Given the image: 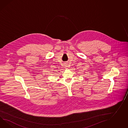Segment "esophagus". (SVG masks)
I'll return each mask as SVG.
<instances>
[{
    "instance_id": "obj_1",
    "label": "esophagus",
    "mask_w": 128,
    "mask_h": 128,
    "mask_svg": "<svg viewBox=\"0 0 128 128\" xmlns=\"http://www.w3.org/2000/svg\"><path fill=\"white\" fill-rule=\"evenodd\" d=\"M65 68L66 69L68 68V66L65 65Z\"/></svg>"
}]
</instances>
